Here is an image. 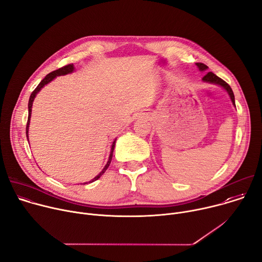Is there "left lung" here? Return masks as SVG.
Returning <instances> with one entry per match:
<instances>
[{"instance_id":"1","label":"left lung","mask_w":262,"mask_h":262,"mask_svg":"<svg viewBox=\"0 0 262 262\" xmlns=\"http://www.w3.org/2000/svg\"><path fill=\"white\" fill-rule=\"evenodd\" d=\"M195 66L198 67L199 71L201 72H206L208 70V67L205 66L204 63H201V62H198L195 63ZM202 80L204 82H207V83H212V84H216V85H220L221 87H223V89L228 93L232 103H233V105L235 106V98H234V94L233 92H232L231 87L229 86V84H227L224 80H222L221 78H219L216 75H214L212 72H208L204 77L202 78Z\"/></svg>"}]
</instances>
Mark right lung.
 <instances>
[{
    "instance_id": "add662e5",
    "label": "right lung",
    "mask_w": 262,
    "mask_h": 262,
    "mask_svg": "<svg viewBox=\"0 0 262 262\" xmlns=\"http://www.w3.org/2000/svg\"><path fill=\"white\" fill-rule=\"evenodd\" d=\"M74 71H75L74 64H69V66H66V67H63V68H61V69H58V70H56V71H54V72L48 74V75L40 81V83L37 85L36 89H35V90L33 91V93L31 94L30 99H29V103H28L29 115H28V123H27V127H26V134H27V139H28V140H29V134H28V132H29V125H30V119H31V114H32V113H31V112H32V105H33V102H34V99H35L36 95L41 91V89H42V87H43L45 85L49 84V83H50L51 81H53L56 77H58V76H64V75H68V74H72ZM115 141H116V138L113 140V142H112V144H111V150H110L109 158H108V161H107L106 165H105L104 168L100 171L99 175H97V176H96L94 179H92L89 183H92V182L98 180V179L103 175V173L106 171V169L108 168V166H109V164H110V162H111V159H112L113 150H114V146H115ZM86 183H87V182H85V183H83V184H86Z\"/></svg>"
}]
</instances>
